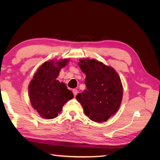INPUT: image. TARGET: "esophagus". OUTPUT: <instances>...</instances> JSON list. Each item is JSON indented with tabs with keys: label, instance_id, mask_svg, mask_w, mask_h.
I'll list each match as a JSON object with an SVG mask.
<instances>
[{
	"label": "esophagus",
	"instance_id": "34e87169",
	"mask_svg": "<svg viewBox=\"0 0 160 160\" xmlns=\"http://www.w3.org/2000/svg\"><path fill=\"white\" fill-rule=\"evenodd\" d=\"M72 93H73V94H74L75 96H76L77 94V93H78V91H77V89H74L73 90H72Z\"/></svg>",
	"mask_w": 160,
	"mask_h": 160
}]
</instances>
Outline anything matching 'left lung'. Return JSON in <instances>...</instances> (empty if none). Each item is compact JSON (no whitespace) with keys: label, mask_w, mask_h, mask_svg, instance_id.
Masks as SVG:
<instances>
[{"label":"left lung","mask_w":160,"mask_h":160,"mask_svg":"<svg viewBox=\"0 0 160 160\" xmlns=\"http://www.w3.org/2000/svg\"><path fill=\"white\" fill-rule=\"evenodd\" d=\"M78 65L86 75L87 89L76 99L91 120L106 122L122 103L123 89L120 77L113 67L94 59H81Z\"/></svg>","instance_id":"8db88e82"}]
</instances>
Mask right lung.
I'll return each mask as SVG.
<instances>
[{"label": "right lung", "instance_id": "add662e5", "mask_svg": "<svg viewBox=\"0 0 160 160\" xmlns=\"http://www.w3.org/2000/svg\"><path fill=\"white\" fill-rule=\"evenodd\" d=\"M69 59L46 61L34 75L28 85V97L32 108L42 118H55L67 101L74 98L66 85L57 79Z\"/></svg>", "mask_w": 160, "mask_h": 160}]
</instances>
